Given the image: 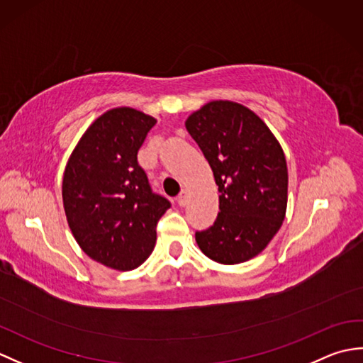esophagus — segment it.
<instances>
[{
  "label": "esophagus",
  "mask_w": 363,
  "mask_h": 363,
  "mask_svg": "<svg viewBox=\"0 0 363 363\" xmlns=\"http://www.w3.org/2000/svg\"><path fill=\"white\" fill-rule=\"evenodd\" d=\"M187 196H189L187 190H186V189H182V190H181V194L176 196V203H177V206H181V207L186 206V204H187Z\"/></svg>",
  "instance_id": "1"
}]
</instances>
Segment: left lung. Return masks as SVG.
I'll return each mask as SVG.
<instances>
[{
    "label": "left lung",
    "mask_w": 363,
    "mask_h": 363,
    "mask_svg": "<svg viewBox=\"0 0 363 363\" xmlns=\"http://www.w3.org/2000/svg\"><path fill=\"white\" fill-rule=\"evenodd\" d=\"M220 191V213L196 230L207 257L225 265L252 259L279 230L287 209L289 173L272 130L248 107L212 101L186 121Z\"/></svg>",
    "instance_id": "8db88e82"
}]
</instances>
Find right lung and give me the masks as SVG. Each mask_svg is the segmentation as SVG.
<instances>
[{
	"mask_svg": "<svg viewBox=\"0 0 363 363\" xmlns=\"http://www.w3.org/2000/svg\"><path fill=\"white\" fill-rule=\"evenodd\" d=\"M156 120L118 107L94 121L68 160L62 198L68 226L89 257L134 269L150 257L156 228L172 207L154 194L137 154Z\"/></svg>",
	"mask_w": 363,
	"mask_h": 363,
	"instance_id": "add662e5",
	"label": "right lung"
}]
</instances>
